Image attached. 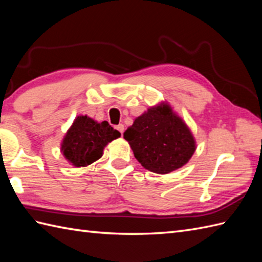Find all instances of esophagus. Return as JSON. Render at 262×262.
<instances>
[{"label": "esophagus", "instance_id": "esophagus-1", "mask_svg": "<svg viewBox=\"0 0 262 262\" xmlns=\"http://www.w3.org/2000/svg\"><path fill=\"white\" fill-rule=\"evenodd\" d=\"M116 129L118 130L120 134L122 135V133H124V130H125V127H124V125H122V124H119L118 126H116Z\"/></svg>", "mask_w": 262, "mask_h": 262}]
</instances>
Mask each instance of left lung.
Masks as SVG:
<instances>
[{
  "instance_id": "obj_1",
  "label": "left lung",
  "mask_w": 262,
  "mask_h": 262,
  "mask_svg": "<svg viewBox=\"0 0 262 262\" xmlns=\"http://www.w3.org/2000/svg\"><path fill=\"white\" fill-rule=\"evenodd\" d=\"M124 138L144 168L165 174L185 165L196 149L191 132L168 104L161 103L137 117Z\"/></svg>"
}]
</instances>
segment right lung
Segmentation results:
<instances>
[{"label":"right lung","instance_id":"right-lung-1","mask_svg":"<svg viewBox=\"0 0 262 262\" xmlns=\"http://www.w3.org/2000/svg\"><path fill=\"white\" fill-rule=\"evenodd\" d=\"M120 137L108 121L97 122L88 116L76 117L62 143L65 159L77 168L86 166L102 157L104 146Z\"/></svg>","mask_w":262,"mask_h":262}]
</instances>
